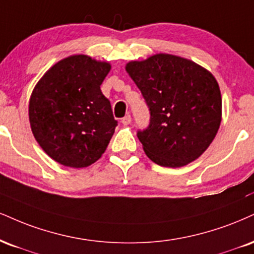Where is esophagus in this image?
<instances>
[{"label":"esophagus","mask_w":254,"mask_h":254,"mask_svg":"<svg viewBox=\"0 0 254 254\" xmlns=\"http://www.w3.org/2000/svg\"><path fill=\"white\" fill-rule=\"evenodd\" d=\"M122 123L124 125H129L131 123V116L130 115H127L125 117L122 119Z\"/></svg>","instance_id":"obj_1"}]
</instances>
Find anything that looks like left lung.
I'll use <instances>...</instances> for the list:
<instances>
[{
	"label": "left lung",
	"instance_id": "obj_1",
	"mask_svg": "<svg viewBox=\"0 0 254 254\" xmlns=\"http://www.w3.org/2000/svg\"><path fill=\"white\" fill-rule=\"evenodd\" d=\"M125 69L150 111V123L138 131L143 150L162 167L180 168L201 156L221 123V93L209 71L172 54L130 61Z\"/></svg>",
	"mask_w": 254,
	"mask_h": 254
}]
</instances>
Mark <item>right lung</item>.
Listing matches in <instances>:
<instances>
[{"mask_svg":"<svg viewBox=\"0 0 254 254\" xmlns=\"http://www.w3.org/2000/svg\"><path fill=\"white\" fill-rule=\"evenodd\" d=\"M111 65L78 54L60 60L40 79L29 99L32 132L42 150L65 167L99 160L117 121L100 85Z\"/></svg>","mask_w":254,"mask_h":254,"instance_id":"1","label":"right lung"}]
</instances>
